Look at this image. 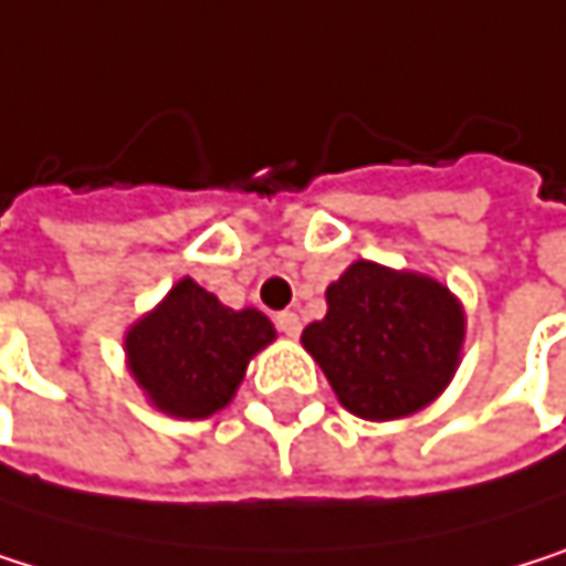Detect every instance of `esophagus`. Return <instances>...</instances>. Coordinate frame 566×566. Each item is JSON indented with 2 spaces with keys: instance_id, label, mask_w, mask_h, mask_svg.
Here are the masks:
<instances>
[{
  "instance_id": "obj_1",
  "label": "esophagus",
  "mask_w": 566,
  "mask_h": 566,
  "mask_svg": "<svg viewBox=\"0 0 566 566\" xmlns=\"http://www.w3.org/2000/svg\"><path fill=\"white\" fill-rule=\"evenodd\" d=\"M274 325H277V332L285 335V338H298V335H302V318H298L295 312H281V315H274Z\"/></svg>"
}]
</instances>
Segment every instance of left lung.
<instances>
[{"label":"left lung","mask_w":566,"mask_h":566,"mask_svg":"<svg viewBox=\"0 0 566 566\" xmlns=\"http://www.w3.org/2000/svg\"><path fill=\"white\" fill-rule=\"evenodd\" d=\"M302 342L352 415L391 421L448 388L464 315L424 274L355 261L328 289V315L312 322Z\"/></svg>","instance_id":"left-lung-1"}]
</instances>
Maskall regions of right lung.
<instances>
[{"mask_svg":"<svg viewBox=\"0 0 566 566\" xmlns=\"http://www.w3.org/2000/svg\"><path fill=\"white\" fill-rule=\"evenodd\" d=\"M271 338L274 328L261 312H231L185 277L128 332L125 352L148 398L165 415L191 421L231 401L248 358Z\"/></svg>","mask_w":566,"mask_h":566,"instance_id":"obj_1","label":"right lung"}]
</instances>
